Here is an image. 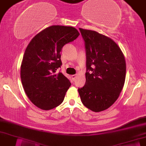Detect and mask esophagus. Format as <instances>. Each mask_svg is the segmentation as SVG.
I'll use <instances>...</instances> for the list:
<instances>
[{"label":"esophagus","instance_id":"34e87169","mask_svg":"<svg viewBox=\"0 0 146 146\" xmlns=\"http://www.w3.org/2000/svg\"><path fill=\"white\" fill-rule=\"evenodd\" d=\"M76 74H73V75H72L71 77H72V80H74V79H75V78H76Z\"/></svg>","mask_w":146,"mask_h":146}]
</instances>
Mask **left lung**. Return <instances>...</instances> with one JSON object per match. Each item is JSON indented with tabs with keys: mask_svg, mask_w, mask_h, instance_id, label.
Listing matches in <instances>:
<instances>
[{
	"mask_svg": "<svg viewBox=\"0 0 146 146\" xmlns=\"http://www.w3.org/2000/svg\"><path fill=\"white\" fill-rule=\"evenodd\" d=\"M86 49V82L78 89L82 103L95 112L112 105L119 97L126 76L125 56L110 38L79 28Z\"/></svg>",
	"mask_w": 146,
	"mask_h": 146,
	"instance_id": "obj_1",
	"label": "left lung"
}]
</instances>
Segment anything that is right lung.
<instances>
[{"label": "right lung", "mask_w": 146, "mask_h": 146, "mask_svg": "<svg viewBox=\"0 0 146 146\" xmlns=\"http://www.w3.org/2000/svg\"><path fill=\"white\" fill-rule=\"evenodd\" d=\"M80 35L71 26H51L37 34L25 51L21 65V80L29 100L39 108L48 110L62 103L71 85L62 72L63 46Z\"/></svg>", "instance_id": "obj_1"}]
</instances>
